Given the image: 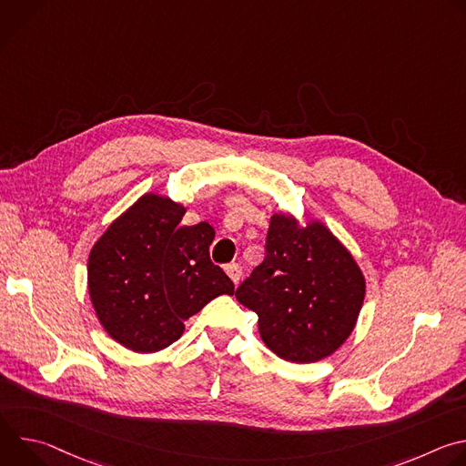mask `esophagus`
Listing matches in <instances>:
<instances>
[{"label":"esophagus","mask_w":466,"mask_h":466,"mask_svg":"<svg viewBox=\"0 0 466 466\" xmlns=\"http://www.w3.org/2000/svg\"><path fill=\"white\" fill-rule=\"evenodd\" d=\"M225 273L228 275V279H230L234 284H238L239 279H241V268H239L238 263H228V265H225Z\"/></svg>","instance_id":"34e87169"}]
</instances>
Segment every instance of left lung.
<instances>
[{
	"instance_id": "left-lung-1",
	"label": "left lung",
	"mask_w": 466,
	"mask_h": 466,
	"mask_svg": "<svg viewBox=\"0 0 466 466\" xmlns=\"http://www.w3.org/2000/svg\"><path fill=\"white\" fill-rule=\"evenodd\" d=\"M365 277L352 252L322 221L273 214L268 254L236 299L258 315L259 338L291 363L338 352L356 328Z\"/></svg>"
}]
</instances>
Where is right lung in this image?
<instances>
[{
  "instance_id": "add662e5",
  "label": "right lung",
  "mask_w": 466,
  "mask_h": 466,
  "mask_svg": "<svg viewBox=\"0 0 466 466\" xmlns=\"http://www.w3.org/2000/svg\"><path fill=\"white\" fill-rule=\"evenodd\" d=\"M186 207L147 191L117 216L94 243L88 295L99 324L121 347L153 354L184 334V320L219 295H234L232 280L214 265L208 223L178 225Z\"/></svg>"
}]
</instances>
